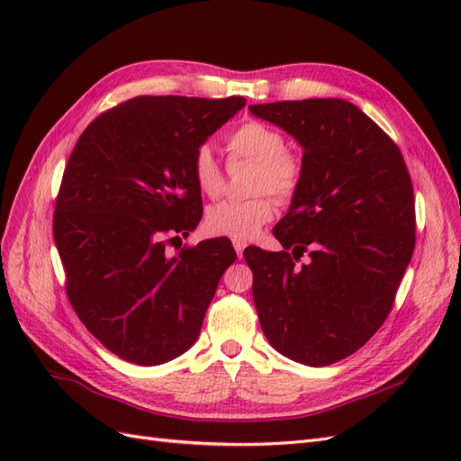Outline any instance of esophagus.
Here are the masks:
<instances>
[{"label": "esophagus", "mask_w": 461, "mask_h": 461, "mask_svg": "<svg viewBox=\"0 0 461 461\" xmlns=\"http://www.w3.org/2000/svg\"><path fill=\"white\" fill-rule=\"evenodd\" d=\"M232 244H234V249H236V256H239V258H242V254H244V248H246V242H240V240H234Z\"/></svg>", "instance_id": "obj_1"}]
</instances>
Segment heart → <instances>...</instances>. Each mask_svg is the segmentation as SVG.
Segmentation results:
<instances>
[{"label":"heart","instance_id":"b5f03b06","mask_svg":"<svg viewBox=\"0 0 461 461\" xmlns=\"http://www.w3.org/2000/svg\"><path fill=\"white\" fill-rule=\"evenodd\" d=\"M225 146L230 161L256 163L252 190L259 196L212 205L205 215V229L212 234L246 242L275 217L276 205L269 194L283 202L296 196L303 178V163L298 153L286 149V138L281 131L258 119H248L234 127L225 138ZM190 169L194 183L207 198H219L225 192V171L207 144L194 151Z\"/></svg>","mask_w":461,"mask_h":461}]
</instances>
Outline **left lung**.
<instances>
[{"instance_id": "left-lung-1", "label": "left lung", "mask_w": 461, "mask_h": 461, "mask_svg": "<svg viewBox=\"0 0 461 461\" xmlns=\"http://www.w3.org/2000/svg\"><path fill=\"white\" fill-rule=\"evenodd\" d=\"M249 111L303 148L300 190L273 229L285 249H244L263 334L298 364H337L381 329L411 261L415 200L406 161L379 124L339 97ZM305 251L312 261L298 266Z\"/></svg>"}]
</instances>
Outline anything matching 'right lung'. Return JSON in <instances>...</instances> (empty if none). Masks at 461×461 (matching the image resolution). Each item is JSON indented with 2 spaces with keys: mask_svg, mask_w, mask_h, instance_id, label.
Returning <instances> with one entry per match:
<instances>
[{
  "mask_svg": "<svg viewBox=\"0 0 461 461\" xmlns=\"http://www.w3.org/2000/svg\"><path fill=\"white\" fill-rule=\"evenodd\" d=\"M244 105L138 95L95 117L67 161L53 212L67 298L124 361L161 366L198 340L236 252L229 239L169 246L203 213L194 151Z\"/></svg>",
  "mask_w": 461,
  "mask_h": 461,
  "instance_id": "right-lung-1",
  "label": "right lung"
}]
</instances>
